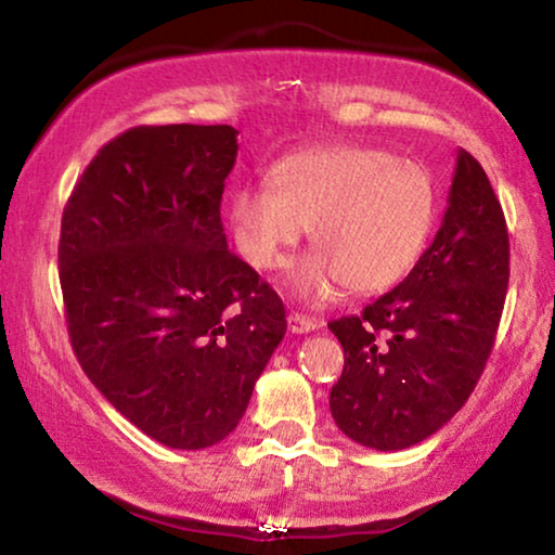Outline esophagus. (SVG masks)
I'll list each match as a JSON object with an SVG mask.
<instances>
[{"instance_id": "esophagus-1", "label": "esophagus", "mask_w": 555, "mask_h": 555, "mask_svg": "<svg viewBox=\"0 0 555 555\" xmlns=\"http://www.w3.org/2000/svg\"><path fill=\"white\" fill-rule=\"evenodd\" d=\"M287 328H291L293 333H310V331L321 328V321H318V318L302 315V313H291L287 315Z\"/></svg>"}]
</instances>
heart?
<instances>
[{
  "label": "heart",
  "mask_w": 555,
  "mask_h": 555,
  "mask_svg": "<svg viewBox=\"0 0 555 555\" xmlns=\"http://www.w3.org/2000/svg\"><path fill=\"white\" fill-rule=\"evenodd\" d=\"M270 186L230 196V227L255 270H280L310 227L315 253L295 264L300 300L325 302L340 287L376 295L399 285L420 260L437 215L427 166L363 143L293 151L270 171Z\"/></svg>",
  "instance_id": "b5f03b06"
}]
</instances>
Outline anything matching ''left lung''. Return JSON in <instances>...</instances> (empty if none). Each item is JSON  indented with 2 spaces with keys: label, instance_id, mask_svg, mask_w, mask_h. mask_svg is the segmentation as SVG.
Wrapping results in <instances>:
<instances>
[{
  "label": "left lung",
  "instance_id": "left-lung-1",
  "mask_svg": "<svg viewBox=\"0 0 555 555\" xmlns=\"http://www.w3.org/2000/svg\"><path fill=\"white\" fill-rule=\"evenodd\" d=\"M511 245L488 173L460 149L442 227L414 270L361 315L331 321L346 356L331 389L338 429L397 452L460 412L495 344Z\"/></svg>",
  "mask_w": 555,
  "mask_h": 555
}]
</instances>
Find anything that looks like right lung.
Here are the masks:
<instances>
[{
  "label": "right lung",
  "mask_w": 555,
  "mask_h": 555,
  "mask_svg": "<svg viewBox=\"0 0 555 555\" xmlns=\"http://www.w3.org/2000/svg\"><path fill=\"white\" fill-rule=\"evenodd\" d=\"M232 126H139L98 151L63 211L67 333L143 435L204 450L237 427L285 336L283 300L227 249Z\"/></svg>",
  "instance_id": "obj_1"
}]
</instances>
